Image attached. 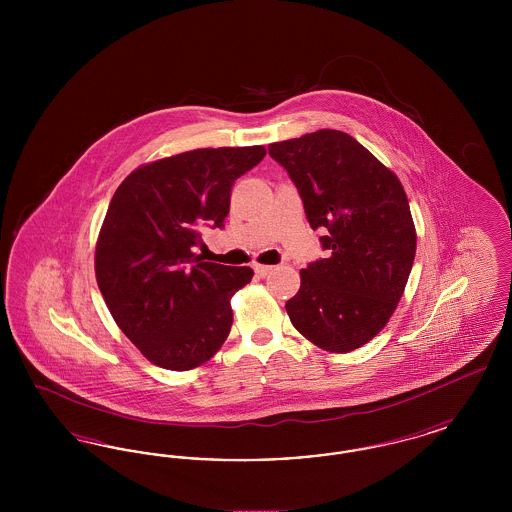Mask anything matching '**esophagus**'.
Wrapping results in <instances>:
<instances>
[{"label":"esophagus","instance_id":"34e87169","mask_svg":"<svg viewBox=\"0 0 512 512\" xmlns=\"http://www.w3.org/2000/svg\"><path fill=\"white\" fill-rule=\"evenodd\" d=\"M253 270H255V274H257V276L265 278L267 274H270V272H272V267H268V265H255V267H253Z\"/></svg>","mask_w":512,"mask_h":512}]
</instances>
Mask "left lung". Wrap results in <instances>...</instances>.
<instances>
[{
    "label": "left lung",
    "instance_id": "8db88e82",
    "mask_svg": "<svg viewBox=\"0 0 512 512\" xmlns=\"http://www.w3.org/2000/svg\"><path fill=\"white\" fill-rule=\"evenodd\" d=\"M290 174L328 255L301 270L286 303L295 330L334 353L372 340L390 320L416 251L409 199L399 178L340 130L270 144Z\"/></svg>",
    "mask_w": 512,
    "mask_h": 512
}]
</instances>
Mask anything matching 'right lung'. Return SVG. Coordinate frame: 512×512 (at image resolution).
Returning <instances> with one entry per match:
<instances>
[{
	"label": "right lung",
	"mask_w": 512,
	"mask_h": 512,
	"mask_svg": "<svg viewBox=\"0 0 512 512\" xmlns=\"http://www.w3.org/2000/svg\"><path fill=\"white\" fill-rule=\"evenodd\" d=\"M263 146L194 149L140 167L113 195L99 232L96 278L126 338L151 363L190 370L209 361L232 326L230 297L249 267L195 255L201 228H222L236 178Z\"/></svg>",
	"instance_id": "right-lung-1"
}]
</instances>
